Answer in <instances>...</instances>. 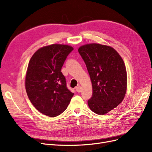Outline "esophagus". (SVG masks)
<instances>
[{"label": "esophagus", "mask_w": 152, "mask_h": 152, "mask_svg": "<svg viewBox=\"0 0 152 152\" xmlns=\"http://www.w3.org/2000/svg\"><path fill=\"white\" fill-rule=\"evenodd\" d=\"M81 91H82V87L80 86H78L76 87V91L77 93H80V92H81Z\"/></svg>", "instance_id": "1"}]
</instances>
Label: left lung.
<instances>
[{
	"label": "left lung",
	"instance_id": "1",
	"mask_svg": "<svg viewBox=\"0 0 152 152\" xmlns=\"http://www.w3.org/2000/svg\"><path fill=\"white\" fill-rule=\"evenodd\" d=\"M78 50L93 86V96L87 103L95 113L104 115L117 107L125 97L127 82L125 64L116 50L108 45L89 44Z\"/></svg>",
	"mask_w": 152,
	"mask_h": 152
}]
</instances>
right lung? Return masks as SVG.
Returning a JSON list of instances; mask_svg holds the SVG:
<instances>
[{"mask_svg": "<svg viewBox=\"0 0 152 152\" xmlns=\"http://www.w3.org/2000/svg\"><path fill=\"white\" fill-rule=\"evenodd\" d=\"M73 50L68 45L52 44L38 49L29 61L25 78L26 93L35 108L45 115L54 117L62 113L73 97L61 72Z\"/></svg>", "mask_w": 152, "mask_h": 152, "instance_id": "1", "label": "right lung"}]
</instances>
